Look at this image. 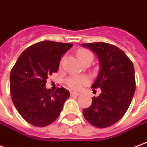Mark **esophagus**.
<instances>
[{"label":"esophagus","mask_w":147,"mask_h":147,"mask_svg":"<svg viewBox=\"0 0 147 147\" xmlns=\"http://www.w3.org/2000/svg\"><path fill=\"white\" fill-rule=\"evenodd\" d=\"M70 94L71 96H78L80 93H78V92H71Z\"/></svg>","instance_id":"1"}]
</instances>
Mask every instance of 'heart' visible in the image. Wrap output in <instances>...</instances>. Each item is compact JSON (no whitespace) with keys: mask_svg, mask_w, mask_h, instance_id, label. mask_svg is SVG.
I'll return each instance as SVG.
<instances>
[{"mask_svg":"<svg viewBox=\"0 0 147 147\" xmlns=\"http://www.w3.org/2000/svg\"><path fill=\"white\" fill-rule=\"evenodd\" d=\"M78 56L81 60L87 57L88 55H92L89 51L87 50H80L78 51ZM89 82L88 78L85 76H72L67 79V84L68 86L74 90H80L82 89L83 86L88 84Z\"/></svg>","mask_w":147,"mask_h":147,"instance_id":"obj_1","label":"heart"}]
</instances>
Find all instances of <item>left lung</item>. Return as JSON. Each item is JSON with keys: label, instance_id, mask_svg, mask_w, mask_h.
Listing matches in <instances>:
<instances>
[{"label": "left lung", "instance_id": "obj_1", "mask_svg": "<svg viewBox=\"0 0 147 147\" xmlns=\"http://www.w3.org/2000/svg\"><path fill=\"white\" fill-rule=\"evenodd\" d=\"M96 54L99 61L98 75L92 88L101 93L92 98L90 107L82 110L92 125L103 128L118 122L126 113L135 92V72L126 54L114 45L105 42L81 44Z\"/></svg>", "mask_w": 147, "mask_h": 147}]
</instances>
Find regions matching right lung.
I'll list each match as a JSON object with an SVG mask.
<instances>
[{"mask_svg":"<svg viewBox=\"0 0 147 147\" xmlns=\"http://www.w3.org/2000/svg\"><path fill=\"white\" fill-rule=\"evenodd\" d=\"M71 43L43 41L27 48L10 72V95L14 106L26 121L37 127L53 123L63 109L69 92L64 88L52 92L47 79L59 69L60 58Z\"/></svg>","mask_w":147,"mask_h":147,"instance_id":"right-lung-1","label":"right lung"}]
</instances>
